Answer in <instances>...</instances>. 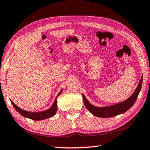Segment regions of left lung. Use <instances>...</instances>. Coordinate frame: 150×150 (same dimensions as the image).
<instances>
[{"instance_id": "left-lung-1", "label": "left lung", "mask_w": 150, "mask_h": 150, "mask_svg": "<svg viewBox=\"0 0 150 150\" xmlns=\"http://www.w3.org/2000/svg\"><path fill=\"white\" fill-rule=\"evenodd\" d=\"M142 81H143V75L142 76L141 79L138 83V85L137 86L136 90L133 93L132 95L128 98H127L126 100L122 101V102L111 106L98 107V106H95L91 105L87 98H86L85 95L82 94L84 105L90 112L92 113L93 115L98 116V117L109 118L121 115V114H123L129 110L133 106L134 103L136 102L139 93L141 91Z\"/></svg>"}]
</instances>
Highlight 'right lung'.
<instances>
[{"label":"right lung","instance_id":"obj_1","mask_svg":"<svg viewBox=\"0 0 150 150\" xmlns=\"http://www.w3.org/2000/svg\"><path fill=\"white\" fill-rule=\"evenodd\" d=\"M62 91L63 89L61 90L59 94H58L57 96H56L53 105L51 106L49 109H47V110H45L44 111H42V112H29V111L22 110V109L19 108L18 106H17L16 105H15V104L12 102L11 100V102L12 103V105H13L14 108L16 109L18 112H19L20 115L23 116L24 117L32 119V120H44V119L52 117V116H54L55 115V114L56 113L57 110V98L58 96L60 95V94L62 93Z\"/></svg>","mask_w":150,"mask_h":150}]
</instances>
